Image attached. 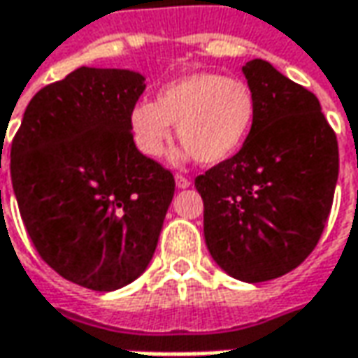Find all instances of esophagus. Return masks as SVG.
Masks as SVG:
<instances>
[{"label": "esophagus", "instance_id": "esophagus-1", "mask_svg": "<svg viewBox=\"0 0 358 358\" xmlns=\"http://www.w3.org/2000/svg\"><path fill=\"white\" fill-rule=\"evenodd\" d=\"M175 185L179 187V189H187V187L191 185V181L187 179L185 175H175Z\"/></svg>", "mask_w": 358, "mask_h": 358}]
</instances>
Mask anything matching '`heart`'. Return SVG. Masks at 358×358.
Listing matches in <instances>:
<instances>
[{
    "mask_svg": "<svg viewBox=\"0 0 358 358\" xmlns=\"http://www.w3.org/2000/svg\"><path fill=\"white\" fill-rule=\"evenodd\" d=\"M255 111V95L245 81L201 71L167 83L157 101H137L131 107L129 127L145 157L157 159L177 125V137L185 145L179 159L197 157L205 165H219L247 141Z\"/></svg>",
    "mask_w": 358,
    "mask_h": 358,
    "instance_id": "obj_1",
    "label": "heart"
}]
</instances>
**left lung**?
Listing matches in <instances>:
<instances>
[{"label": "left lung", "instance_id": "1", "mask_svg": "<svg viewBox=\"0 0 358 358\" xmlns=\"http://www.w3.org/2000/svg\"><path fill=\"white\" fill-rule=\"evenodd\" d=\"M255 121L239 153L195 179L215 263L245 282L277 279L317 247L338 177L319 99L263 59L243 65Z\"/></svg>", "mask_w": 358, "mask_h": 358}]
</instances>
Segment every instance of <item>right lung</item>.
Masks as SVG:
<instances>
[{
  "instance_id": "add662e5",
  "label": "right lung",
  "mask_w": 358,
  "mask_h": 358,
  "mask_svg": "<svg viewBox=\"0 0 358 358\" xmlns=\"http://www.w3.org/2000/svg\"><path fill=\"white\" fill-rule=\"evenodd\" d=\"M145 77L79 67L29 101L11 143V183L39 257L63 279L115 291L157 247L175 179L135 147ZM1 167V155H0Z\"/></svg>"
}]
</instances>
